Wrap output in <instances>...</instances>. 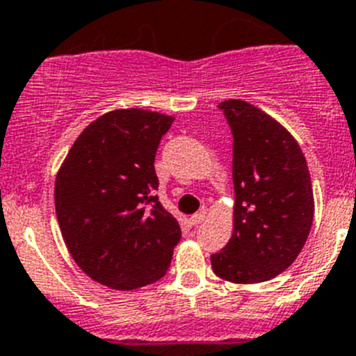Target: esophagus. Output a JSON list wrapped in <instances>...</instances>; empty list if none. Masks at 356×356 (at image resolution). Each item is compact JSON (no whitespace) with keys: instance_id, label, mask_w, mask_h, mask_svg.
<instances>
[{"instance_id":"esophagus-1","label":"esophagus","mask_w":356,"mask_h":356,"mask_svg":"<svg viewBox=\"0 0 356 356\" xmlns=\"http://www.w3.org/2000/svg\"><path fill=\"white\" fill-rule=\"evenodd\" d=\"M204 218H206V213H197V214H193V216L190 218V223L193 227H197L198 223L204 222Z\"/></svg>"}]
</instances>
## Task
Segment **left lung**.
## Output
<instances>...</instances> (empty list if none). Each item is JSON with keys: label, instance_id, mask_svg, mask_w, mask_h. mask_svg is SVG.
I'll list each match as a JSON object with an SVG mask.
<instances>
[{"label": "left lung", "instance_id": "1", "mask_svg": "<svg viewBox=\"0 0 356 356\" xmlns=\"http://www.w3.org/2000/svg\"><path fill=\"white\" fill-rule=\"evenodd\" d=\"M232 131L234 232L213 271L223 280L257 284L287 270L302 252L314 220L305 156L287 129L239 99L220 104Z\"/></svg>", "mask_w": 356, "mask_h": 356}]
</instances>
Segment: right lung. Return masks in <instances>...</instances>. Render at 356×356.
Instances as JSON below:
<instances>
[{"instance_id": "obj_1", "label": "right lung", "mask_w": 356, "mask_h": 356, "mask_svg": "<svg viewBox=\"0 0 356 356\" xmlns=\"http://www.w3.org/2000/svg\"><path fill=\"white\" fill-rule=\"evenodd\" d=\"M172 122L145 110L102 115L79 134L56 175L63 241L102 286L138 289L170 268L181 227L156 195L154 159Z\"/></svg>"}]
</instances>
